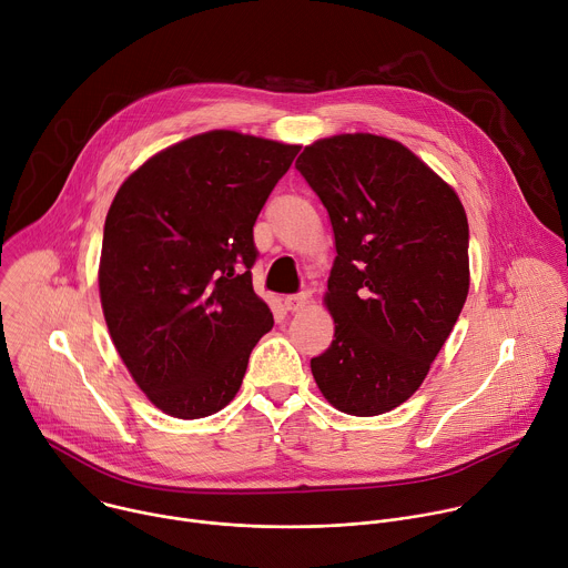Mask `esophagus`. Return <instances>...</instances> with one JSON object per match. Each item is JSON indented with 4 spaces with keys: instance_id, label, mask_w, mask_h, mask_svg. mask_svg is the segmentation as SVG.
Masks as SVG:
<instances>
[{
    "instance_id": "1",
    "label": "esophagus",
    "mask_w": 568,
    "mask_h": 568,
    "mask_svg": "<svg viewBox=\"0 0 568 568\" xmlns=\"http://www.w3.org/2000/svg\"><path fill=\"white\" fill-rule=\"evenodd\" d=\"M283 305L287 312H301L307 305V294H294V296H285Z\"/></svg>"
}]
</instances>
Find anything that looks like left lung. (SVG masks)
<instances>
[{
    "mask_svg": "<svg viewBox=\"0 0 568 568\" xmlns=\"http://www.w3.org/2000/svg\"><path fill=\"white\" fill-rule=\"evenodd\" d=\"M296 169L337 250L323 294L335 339L310 359L314 382L348 416L393 412L420 388L465 305V209L420 156L379 134L318 139Z\"/></svg>",
    "mask_w": 568,
    "mask_h": 568,
    "instance_id": "left-lung-1",
    "label": "left lung"
}]
</instances>
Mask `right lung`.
<instances>
[{
    "label": "right lung",
    "mask_w": 568,
    "mask_h": 568,
    "mask_svg": "<svg viewBox=\"0 0 568 568\" xmlns=\"http://www.w3.org/2000/svg\"><path fill=\"white\" fill-rule=\"evenodd\" d=\"M301 145L211 130L152 154L105 217L99 292L110 337L159 412L224 409L270 305L254 292V224Z\"/></svg>",
    "instance_id": "1"
}]
</instances>
